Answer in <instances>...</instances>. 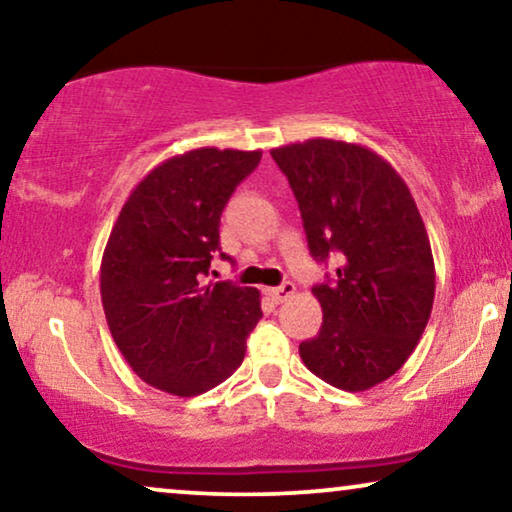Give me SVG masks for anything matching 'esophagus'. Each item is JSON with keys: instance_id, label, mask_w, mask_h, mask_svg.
Wrapping results in <instances>:
<instances>
[{"instance_id": "obj_1", "label": "esophagus", "mask_w": 512, "mask_h": 512, "mask_svg": "<svg viewBox=\"0 0 512 512\" xmlns=\"http://www.w3.org/2000/svg\"><path fill=\"white\" fill-rule=\"evenodd\" d=\"M293 293H296V284H293V282H284L282 286L268 289V296L275 300V303H284V300H289Z\"/></svg>"}]
</instances>
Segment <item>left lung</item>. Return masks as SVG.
<instances>
[{
    "mask_svg": "<svg viewBox=\"0 0 512 512\" xmlns=\"http://www.w3.org/2000/svg\"><path fill=\"white\" fill-rule=\"evenodd\" d=\"M270 153L314 261L340 263L312 289L324 324L300 359L333 387L366 391L408 361L429 324L436 268L422 216L401 174L366 146L317 137Z\"/></svg>",
    "mask_w": 512,
    "mask_h": 512,
    "instance_id": "obj_1",
    "label": "left lung"
}]
</instances>
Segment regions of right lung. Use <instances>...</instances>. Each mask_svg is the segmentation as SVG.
I'll return each mask as SVG.
<instances>
[{"label": "right lung", "mask_w": 512, "mask_h": 512, "mask_svg": "<svg viewBox=\"0 0 512 512\" xmlns=\"http://www.w3.org/2000/svg\"><path fill=\"white\" fill-rule=\"evenodd\" d=\"M258 163L261 151L214 146L174 156L139 181L111 228L100 268L111 338L167 394L198 396L233 375L263 317L251 286L205 284L223 207Z\"/></svg>", "instance_id": "add662e5"}]
</instances>
